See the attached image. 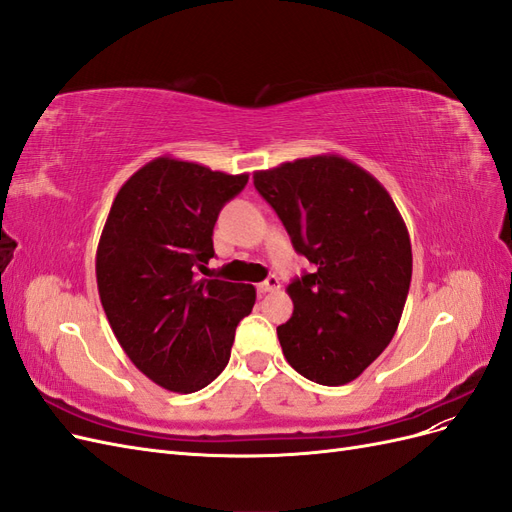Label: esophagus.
Instances as JSON below:
<instances>
[{"instance_id":"1","label":"esophagus","mask_w":512,"mask_h":512,"mask_svg":"<svg viewBox=\"0 0 512 512\" xmlns=\"http://www.w3.org/2000/svg\"><path fill=\"white\" fill-rule=\"evenodd\" d=\"M256 288H258V292H260V294H267V292H275L277 288H280V280H277V277H275V275H269V277H267V280H265V282H260V284H258Z\"/></svg>"}]
</instances>
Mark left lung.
<instances>
[{"mask_svg":"<svg viewBox=\"0 0 512 512\" xmlns=\"http://www.w3.org/2000/svg\"><path fill=\"white\" fill-rule=\"evenodd\" d=\"M294 250L316 267L288 284L290 320L277 327L290 367L339 386L391 344L408 299L412 245L384 185L335 153L256 170Z\"/></svg>","mask_w":512,"mask_h":512,"instance_id":"left-lung-1","label":"left lung"}]
</instances>
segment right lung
I'll return each mask as SVG.
<instances>
[{
  "label": "right lung",
  "mask_w": 512,
  "mask_h": 512,
  "mask_svg": "<svg viewBox=\"0 0 512 512\" xmlns=\"http://www.w3.org/2000/svg\"><path fill=\"white\" fill-rule=\"evenodd\" d=\"M203 164L162 156L121 185L96 252L108 324L128 359L173 393L222 374L256 288L198 277L213 258V226L247 183Z\"/></svg>",
  "instance_id": "add662e5"
}]
</instances>
